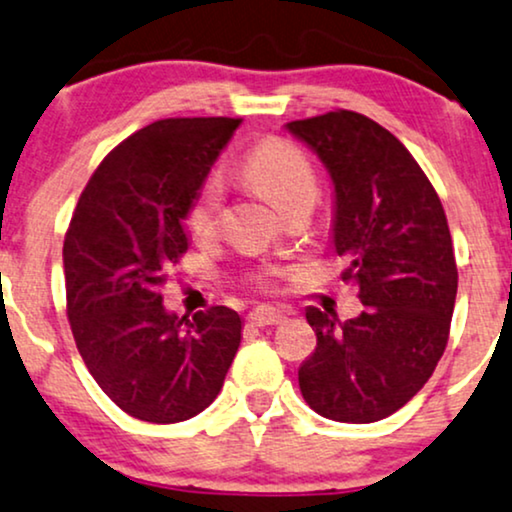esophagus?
Returning <instances> with one entry per match:
<instances>
[{
  "instance_id": "34e87169",
  "label": "esophagus",
  "mask_w": 512,
  "mask_h": 512,
  "mask_svg": "<svg viewBox=\"0 0 512 512\" xmlns=\"http://www.w3.org/2000/svg\"><path fill=\"white\" fill-rule=\"evenodd\" d=\"M250 321L255 326H278V323L286 321V314L274 307H257L255 312H250Z\"/></svg>"
}]
</instances>
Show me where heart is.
I'll use <instances>...</instances> for the list:
<instances>
[{"label":"heart","mask_w":512,"mask_h":512,"mask_svg":"<svg viewBox=\"0 0 512 512\" xmlns=\"http://www.w3.org/2000/svg\"><path fill=\"white\" fill-rule=\"evenodd\" d=\"M243 177L255 184L264 196L286 212L300 200H312L316 193V172L312 160L293 141L269 137L257 141L245 153L241 163ZM224 205V186L217 174L205 177L198 191L193 193L189 210H186V226L196 238H212L219 229ZM260 283H269L267 276Z\"/></svg>","instance_id":"1"}]
</instances>
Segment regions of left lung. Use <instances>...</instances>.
<instances>
[{
    "label": "left lung",
    "mask_w": 512,
    "mask_h": 512,
    "mask_svg": "<svg viewBox=\"0 0 512 512\" xmlns=\"http://www.w3.org/2000/svg\"><path fill=\"white\" fill-rule=\"evenodd\" d=\"M335 186L342 281L366 309L345 323L309 307L316 349L297 371L304 401L338 423L392 416L430 380L449 342L458 269L430 179L406 146L354 111L288 122Z\"/></svg>",
    "instance_id": "1"
}]
</instances>
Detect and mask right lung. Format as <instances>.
<instances>
[{"instance_id": "1", "label": "right lung", "mask_w": 512, "mask_h": 512, "mask_svg": "<svg viewBox=\"0 0 512 512\" xmlns=\"http://www.w3.org/2000/svg\"><path fill=\"white\" fill-rule=\"evenodd\" d=\"M241 118H167L115 146L84 186L63 241L66 307L77 352L129 416L170 425L222 390L241 316L163 307L160 286L189 250L193 193Z\"/></svg>"}]
</instances>
